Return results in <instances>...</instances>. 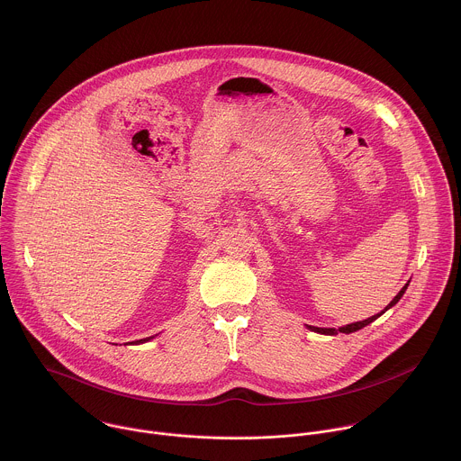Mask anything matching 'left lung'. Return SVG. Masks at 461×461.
<instances>
[{
  "mask_svg": "<svg viewBox=\"0 0 461 461\" xmlns=\"http://www.w3.org/2000/svg\"><path fill=\"white\" fill-rule=\"evenodd\" d=\"M407 285L409 284H405L402 289H400V293L393 298L390 302V305L383 311V312H379V314H375V316H372V318L363 319V321H357V322H351V324H346V326H342V328H339V330H335V328H318V326H309V330L311 331H318V333H322V335H337L339 331L340 333H353V331H357V330H361V328H365L366 324H370L372 321H375V319L379 318V316H383L388 309H391L393 305H396L398 303V300L403 296V293H405V289H407Z\"/></svg>",
  "mask_w": 461,
  "mask_h": 461,
  "instance_id": "obj_1",
  "label": "left lung"
}]
</instances>
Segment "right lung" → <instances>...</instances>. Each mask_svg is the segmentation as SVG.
I'll return each mask as SVG.
<instances>
[{
  "label": "right lung",
  "mask_w": 461,
  "mask_h": 461,
  "mask_svg": "<svg viewBox=\"0 0 461 461\" xmlns=\"http://www.w3.org/2000/svg\"><path fill=\"white\" fill-rule=\"evenodd\" d=\"M150 339H152V337H147V339H142V340H137V342H135V344H143V342H149V340H150Z\"/></svg>",
  "instance_id": "1"
}]
</instances>
